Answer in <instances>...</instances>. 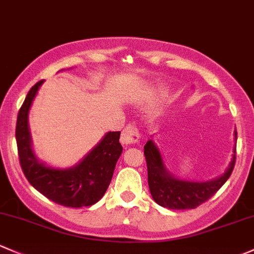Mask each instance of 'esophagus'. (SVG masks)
Returning a JSON list of instances; mask_svg holds the SVG:
<instances>
[{
	"label": "esophagus",
	"instance_id": "1",
	"mask_svg": "<svg viewBox=\"0 0 254 254\" xmlns=\"http://www.w3.org/2000/svg\"><path fill=\"white\" fill-rule=\"evenodd\" d=\"M140 134H138V129L132 124H127L125 129L122 131V143L125 146H131L137 143Z\"/></svg>",
	"mask_w": 254,
	"mask_h": 254
}]
</instances>
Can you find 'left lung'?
Segmentation results:
<instances>
[{
    "label": "left lung",
    "instance_id": "left-lung-1",
    "mask_svg": "<svg viewBox=\"0 0 254 254\" xmlns=\"http://www.w3.org/2000/svg\"><path fill=\"white\" fill-rule=\"evenodd\" d=\"M235 137L237 132L235 130ZM147 163L148 186L154 202L168 209H193L204 203L224 184L233 173L236 162V147L230 165L220 178L212 181L197 183L176 179L168 173L163 163L161 152L152 140L143 147Z\"/></svg>",
    "mask_w": 254,
    "mask_h": 254
}]
</instances>
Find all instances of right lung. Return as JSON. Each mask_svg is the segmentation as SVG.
<instances>
[{
	"label": "right lung",
	"instance_id": "right-lung-1",
	"mask_svg": "<svg viewBox=\"0 0 254 254\" xmlns=\"http://www.w3.org/2000/svg\"><path fill=\"white\" fill-rule=\"evenodd\" d=\"M42 82L44 80L31 87L18 113L15 140L21 170L33 188L56 203L71 208L95 204L106 193L123 152L119 142L120 131L106 134L101 142L73 168L56 169L40 163L31 148L28 114Z\"/></svg>",
	"mask_w": 254,
	"mask_h": 254
}]
</instances>
